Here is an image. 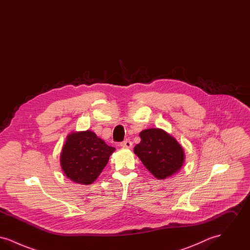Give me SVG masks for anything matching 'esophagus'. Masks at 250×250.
I'll use <instances>...</instances> for the list:
<instances>
[{
	"label": "esophagus",
	"instance_id": "esophagus-1",
	"mask_svg": "<svg viewBox=\"0 0 250 250\" xmlns=\"http://www.w3.org/2000/svg\"><path fill=\"white\" fill-rule=\"evenodd\" d=\"M132 145H133V143H131L129 140H126V141H125V142H123V143H121V147L126 148V149H130V148H132Z\"/></svg>",
	"mask_w": 250,
	"mask_h": 250
}]
</instances>
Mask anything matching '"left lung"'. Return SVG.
I'll list each match as a JSON object with an SVG mask.
<instances>
[{
  "instance_id": "left-lung-1",
  "label": "left lung",
  "mask_w": 250,
  "mask_h": 250,
  "mask_svg": "<svg viewBox=\"0 0 250 250\" xmlns=\"http://www.w3.org/2000/svg\"><path fill=\"white\" fill-rule=\"evenodd\" d=\"M140 137L141 143L134 147V153L155 178L164 180L178 172L185 153L173 137L160 128L143 130Z\"/></svg>"
}]
</instances>
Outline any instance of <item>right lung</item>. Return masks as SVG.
<instances>
[{"label":"right lung","instance_id":"add662e5","mask_svg":"<svg viewBox=\"0 0 250 250\" xmlns=\"http://www.w3.org/2000/svg\"><path fill=\"white\" fill-rule=\"evenodd\" d=\"M114 147L97 138L91 130L72 132L61 153L62 169L74 183L91 185L108 162Z\"/></svg>","mask_w":250,"mask_h":250}]
</instances>
